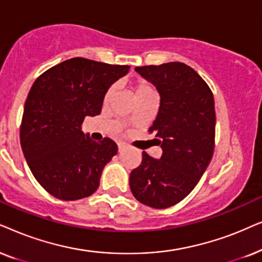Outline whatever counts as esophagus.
I'll return each mask as SVG.
<instances>
[{
    "instance_id": "esophagus-1",
    "label": "esophagus",
    "mask_w": 262,
    "mask_h": 262,
    "mask_svg": "<svg viewBox=\"0 0 262 262\" xmlns=\"http://www.w3.org/2000/svg\"><path fill=\"white\" fill-rule=\"evenodd\" d=\"M129 147V145L128 144H125V142H118V151H123V149H125V148H128Z\"/></svg>"
}]
</instances>
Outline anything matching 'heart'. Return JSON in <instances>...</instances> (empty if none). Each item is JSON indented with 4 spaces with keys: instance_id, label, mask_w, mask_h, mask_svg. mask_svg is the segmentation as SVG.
Segmentation results:
<instances>
[{
    "instance_id": "b5f03b06",
    "label": "heart",
    "mask_w": 262,
    "mask_h": 262,
    "mask_svg": "<svg viewBox=\"0 0 262 262\" xmlns=\"http://www.w3.org/2000/svg\"><path fill=\"white\" fill-rule=\"evenodd\" d=\"M115 91H116L115 86H110L109 89L106 90L105 95H104V98H103L104 104H107V103L111 102V99L114 98ZM133 92H134V95H135V97H137L138 100L145 98V97L153 96V91L151 89V86H149L148 83L145 81V80H138L137 82H134Z\"/></svg>"
}]
</instances>
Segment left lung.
I'll list each match as a JSON object with an SVG mask.
<instances>
[{"instance_id":"1","label":"left lung","mask_w":262,"mask_h":262,"mask_svg":"<svg viewBox=\"0 0 262 262\" xmlns=\"http://www.w3.org/2000/svg\"><path fill=\"white\" fill-rule=\"evenodd\" d=\"M158 90L160 105L148 132L163 155L142 152L141 164L129 176L134 198L153 208H167L194 189L214 151L213 93L205 80L181 62L135 68Z\"/></svg>"}]
</instances>
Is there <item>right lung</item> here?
<instances>
[{
  "instance_id": "add662e5",
  "label": "right lung",
  "mask_w": 262,
  "mask_h": 262,
  "mask_svg": "<svg viewBox=\"0 0 262 262\" xmlns=\"http://www.w3.org/2000/svg\"><path fill=\"white\" fill-rule=\"evenodd\" d=\"M129 66L74 57L38 76L27 96L20 142L34 179L60 200H79L99 187L104 166L117 153L109 138L96 142L81 130L102 111L106 90Z\"/></svg>"
}]
</instances>
